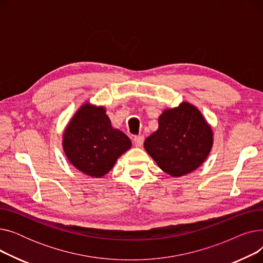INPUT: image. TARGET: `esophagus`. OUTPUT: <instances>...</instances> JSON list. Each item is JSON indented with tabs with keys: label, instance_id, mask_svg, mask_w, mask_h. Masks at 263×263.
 <instances>
[{
	"label": "esophagus",
	"instance_id": "obj_1",
	"mask_svg": "<svg viewBox=\"0 0 263 263\" xmlns=\"http://www.w3.org/2000/svg\"><path fill=\"white\" fill-rule=\"evenodd\" d=\"M133 141H134V144L136 147H142L144 144V136H141V135L135 136Z\"/></svg>",
	"mask_w": 263,
	"mask_h": 263
}]
</instances>
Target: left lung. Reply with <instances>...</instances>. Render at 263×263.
<instances>
[{
    "instance_id": "obj_1",
    "label": "left lung",
    "mask_w": 263,
    "mask_h": 263,
    "mask_svg": "<svg viewBox=\"0 0 263 263\" xmlns=\"http://www.w3.org/2000/svg\"><path fill=\"white\" fill-rule=\"evenodd\" d=\"M213 146V132L200 110L189 102L164 109L159 128L148 136L144 147L159 167L172 177L197 170Z\"/></svg>"
}]
</instances>
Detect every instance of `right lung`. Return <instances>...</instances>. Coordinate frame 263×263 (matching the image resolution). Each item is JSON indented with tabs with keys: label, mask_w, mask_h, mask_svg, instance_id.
I'll return each mask as SVG.
<instances>
[{
	"label": "right lung",
	"mask_w": 263,
	"mask_h": 263,
	"mask_svg": "<svg viewBox=\"0 0 263 263\" xmlns=\"http://www.w3.org/2000/svg\"><path fill=\"white\" fill-rule=\"evenodd\" d=\"M105 112L103 106L84 103L69 121L63 135V148L69 162L93 178L106 175L132 145L126 134L112 127Z\"/></svg>",
	"instance_id": "right-lung-1"
}]
</instances>
